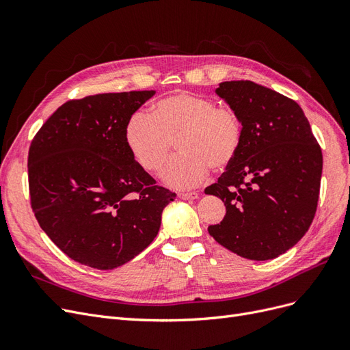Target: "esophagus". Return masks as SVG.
I'll use <instances>...</instances> for the list:
<instances>
[{"instance_id": "34e87169", "label": "esophagus", "mask_w": 350, "mask_h": 350, "mask_svg": "<svg viewBox=\"0 0 350 350\" xmlns=\"http://www.w3.org/2000/svg\"><path fill=\"white\" fill-rule=\"evenodd\" d=\"M178 197L181 198V200H196V198H198V193H196V191H191V193H179Z\"/></svg>"}]
</instances>
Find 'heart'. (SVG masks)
Instances as JSON below:
<instances>
[{
	"mask_svg": "<svg viewBox=\"0 0 350 350\" xmlns=\"http://www.w3.org/2000/svg\"><path fill=\"white\" fill-rule=\"evenodd\" d=\"M125 143L144 171L161 174L176 140L178 157L169 163L165 181L175 188H193L232 165L242 142V124L230 108L181 92L154 103L152 113L135 112L125 125Z\"/></svg>",
	"mask_w": 350,
	"mask_h": 350,
	"instance_id": "heart-1",
	"label": "heart"
}]
</instances>
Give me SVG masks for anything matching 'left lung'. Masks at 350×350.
I'll return each instance as SVG.
<instances>
[{"label": "left lung", "mask_w": 350, "mask_h": 350, "mask_svg": "<svg viewBox=\"0 0 350 350\" xmlns=\"http://www.w3.org/2000/svg\"><path fill=\"white\" fill-rule=\"evenodd\" d=\"M216 94L239 116L242 142L235 161L204 189L226 207L208 234L243 258H276L312 224L321 149L299 105L283 94L250 80L220 83Z\"/></svg>", "instance_id": "left-lung-1"}]
</instances>
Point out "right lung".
<instances>
[{
	"mask_svg": "<svg viewBox=\"0 0 350 350\" xmlns=\"http://www.w3.org/2000/svg\"><path fill=\"white\" fill-rule=\"evenodd\" d=\"M156 92L68 100L29 149L30 203L42 230L84 266L112 270L147 248L175 193L156 185L125 143L131 115Z\"/></svg>",
	"mask_w": 350,
	"mask_h": 350,
	"instance_id": "right-lung-1",
	"label": "right lung"
}]
</instances>
